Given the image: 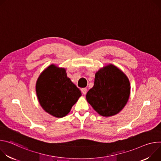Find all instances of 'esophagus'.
Masks as SVG:
<instances>
[{
  "label": "esophagus",
  "instance_id": "1",
  "mask_svg": "<svg viewBox=\"0 0 161 161\" xmlns=\"http://www.w3.org/2000/svg\"><path fill=\"white\" fill-rule=\"evenodd\" d=\"M81 92H82V94L85 95L87 93V88H82V89H81Z\"/></svg>",
  "mask_w": 161,
  "mask_h": 161
}]
</instances>
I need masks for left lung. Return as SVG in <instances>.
Returning <instances> with one entry per match:
<instances>
[{"label": "left lung", "mask_w": 161, "mask_h": 161, "mask_svg": "<svg viewBox=\"0 0 161 161\" xmlns=\"http://www.w3.org/2000/svg\"><path fill=\"white\" fill-rule=\"evenodd\" d=\"M130 95L127 76L117 66L108 64L95 74L93 87L86 94V100L93 109L105 117L119 113Z\"/></svg>", "instance_id": "8db88e82"}]
</instances>
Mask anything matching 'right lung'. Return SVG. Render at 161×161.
<instances>
[{
	"mask_svg": "<svg viewBox=\"0 0 161 161\" xmlns=\"http://www.w3.org/2000/svg\"><path fill=\"white\" fill-rule=\"evenodd\" d=\"M36 92L43 109L56 118L66 116L82 95L79 89L67 77L66 69L53 64L40 74Z\"/></svg>",
	"mask_w": 161,
	"mask_h": 161,
	"instance_id": "right-lung-1",
	"label": "right lung"
}]
</instances>
